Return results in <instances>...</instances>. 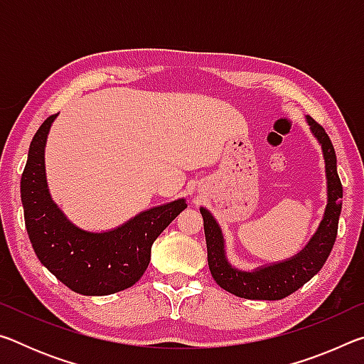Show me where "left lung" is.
<instances>
[{
  "instance_id": "1",
  "label": "left lung",
  "mask_w": 364,
  "mask_h": 364,
  "mask_svg": "<svg viewBox=\"0 0 364 364\" xmlns=\"http://www.w3.org/2000/svg\"><path fill=\"white\" fill-rule=\"evenodd\" d=\"M305 120L311 134L321 146L328 202L323 220L304 249L286 260L262 264L254 269L237 268L228 260L225 234L217 218L208 208H199L204 218L208 268L217 284L236 297L250 300H281L287 297L323 268L336 242L338 217L342 210V184L337 175L336 151L324 128L319 127L310 115H305Z\"/></svg>"
}]
</instances>
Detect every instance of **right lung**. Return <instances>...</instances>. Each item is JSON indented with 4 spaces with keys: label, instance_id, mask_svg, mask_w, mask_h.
Masks as SVG:
<instances>
[{
    "label": "right lung",
    "instance_id": "right-lung-1",
    "mask_svg": "<svg viewBox=\"0 0 364 364\" xmlns=\"http://www.w3.org/2000/svg\"><path fill=\"white\" fill-rule=\"evenodd\" d=\"M56 117L46 119L35 133L21 180L30 242L43 267L73 292L125 291L144 274L154 241L188 207L186 199L147 208L110 230L80 228L54 202L48 186L45 147Z\"/></svg>",
    "mask_w": 364,
    "mask_h": 364
}]
</instances>
